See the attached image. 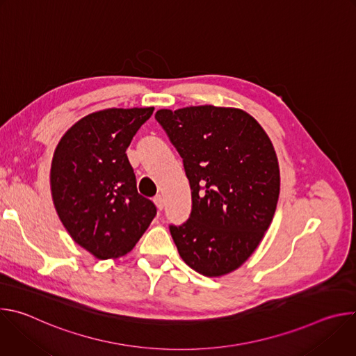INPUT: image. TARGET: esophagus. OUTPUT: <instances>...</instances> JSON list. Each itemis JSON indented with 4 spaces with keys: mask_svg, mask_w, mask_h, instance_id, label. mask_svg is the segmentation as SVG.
<instances>
[{
    "mask_svg": "<svg viewBox=\"0 0 356 356\" xmlns=\"http://www.w3.org/2000/svg\"><path fill=\"white\" fill-rule=\"evenodd\" d=\"M154 201H155V204H156L158 210H159V211H162V210H163V207H165V202H163V197H162L161 194H158V195H155Z\"/></svg>",
    "mask_w": 356,
    "mask_h": 356,
    "instance_id": "esophagus-1",
    "label": "esophagus"
}]
</instances>
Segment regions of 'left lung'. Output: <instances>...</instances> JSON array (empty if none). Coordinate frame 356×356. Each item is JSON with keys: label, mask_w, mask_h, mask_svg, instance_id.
I'll return each mask as SVG.
<instances>
[{"label": "left lung", "mask_w": 356, "mask_h": 356, "mask_svg": "<svg viewBox=\"0 0 356 356\" xmlns=\"http://www.w3.org/2000/svg\"><path fill=\"white\" fill-rule=\"evenodd\" d=\"M156 121L183 159L191 213L169 225L179 255L209 277L239 268L276 210L280 175L273 145L249 114L214 106L159 110Z\"/></svg>", "instance_id": "1"}]
</instances>
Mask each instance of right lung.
Returning a JSON list of instances; mask_svg holds the SVG:
<instances>
[{"label":"right lung","instance_id":"1","mask_svg":"<svg viewBox=\"0 0 356 356\" xmlns=\"http://www.w3.org/2000/svg\"><path fill=\"white\" fill-rule=\"evenodd\" d=\"M149 108H108L76 122L60 139L50 170L58 216L76 243L98 259L128 253L156 216L140 195L127 147Z\"/></svg>","mask_w":356,"mask_h":356}]
</instances>
